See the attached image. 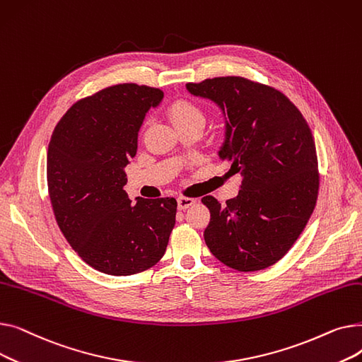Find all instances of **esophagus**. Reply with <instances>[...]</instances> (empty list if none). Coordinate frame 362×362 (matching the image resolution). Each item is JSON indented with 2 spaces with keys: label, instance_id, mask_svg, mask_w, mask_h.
Returning a JSON list of instances; mask_svg holds the SVG:
<instances>
[{
  "label": "esophagus",
  "instance_id": "esophagus-1",
  "mask_svg": "<svg viewBox=\"0 0 362 362\" xmlns=\"http://www.w3.org/2000/svg\"><path fill=\"white\" fill-rule=\"evenodd\" d=\"M195 202H197V199H194V198H187V197H179L177 198L179 210H187V208L192 206Z\"/></svg>",
  "mask_w": 362,
  "mask_h": 362
}]
</instances>
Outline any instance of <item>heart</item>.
Returning <instances> with one entry per match:
<instances>
[{
    "mask_svg": "<svg viewBox=\"0 0 362 362\" xmlns=\"http://www.w3.org/2000/svg\"><path fill=\"white\" fill-rule=\"evenodd\" d=\"M167 114L176 124V127H182L186 124H204L205 112L202 107L191 100L177 98L167 105Z\"/></svg>",
    "mask_w": 362,
    "mask_h": 362,
    "instance_id": "1",
    "label": "heart"
}]
</instances>
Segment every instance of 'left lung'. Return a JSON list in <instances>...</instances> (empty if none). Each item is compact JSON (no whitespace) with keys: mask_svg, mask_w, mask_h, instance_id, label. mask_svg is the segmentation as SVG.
<instances>
[{"mask_svg":"<svg viewBox=\"0 0 362 362\" xmlns=\"http://www.w3.org/2000/svg\"><path fill=\"white\" fill-rule=\"evenodd\" d=\"M197 97L214 101L226 116L221 160L242 176L240 192L210 210L204 239L211 254L238 272H258L292 248L314 211L320 173L311 129L283 92L240 76L186 83Z\"/></svg>","mask_w":362,"mask_h":362,"instance_id":"1","label":"left lung"}]
</instances>
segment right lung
Returning <instances> with one entry per match:
<instances>
[{
    "instance_id": "1",
    "label": "right lung",
    "mask_w": 362,
    "mask_h": 362,
    "mask_svg": "<svg viewBox=\"0 0 362 362\" xmlns=\"http://www.w3.org/2000/svg\"><path fill=\"white\" fill-rule=\"evenodd\" d=\"M158 88L120 83L74 103L48 145L47 182L54 217L71 248L110 276L142 273L163 258L176 223L175 198L132 204L124 167Z\"/></svg>"
}]
</instances>
